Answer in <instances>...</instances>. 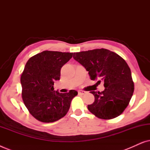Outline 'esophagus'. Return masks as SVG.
I'll return each instance as SVG.
<instances>
[{
  "mask_svg": "<svg viewBox=\"0 0 150 150\" xmlns=\"http://www.w3.org/2000/svg\"><path fill=\"white\" fill-rule=\"evenodd\" d=\"M85 93H86V91H82V90H80V91H79V94H80V95H85Z\"/></svg>",
  "mask_w": 150,
  "mask_h": 150,
  "instance_id": "34e87169",
  "label": "esophagus"
}]
</instances>
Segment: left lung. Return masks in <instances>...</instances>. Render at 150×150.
<instances>
[{
  "label": "left lung",
  "instance_id": "left-lung-1",
  "mask_svg": "<svg viewBox=\"0 0 150 150\" xmlns=\"http://www.w3.org/2000/svg\"><path fill=\"white\" fill-rule=\"evenodd\" d=\"M73 58L89 71L92 81H101L105 89L91 91L95 101L87 108L98 118L110 120L120 115L128 106L134 92V83L127 63L106 49L74 52Z\"/></svg>",
  "mask_w": 150,
  "mask_h": 150
}]
</instances>
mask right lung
Listing matches in <instances>:
<instances>
[{"mask_svg": "<svg viewBox=\"0 0 150 150\" xmlns=\"http://www.w3.org/2000/svg\"><path fill=\"white\" fill-rule=\"evenodd\" d=\"M72 52L43 51L27 61L21 76L22 96L30 113L42 122H54L68 112L78 92L66 93L54 91V83L60 80L61 69Z\"/></svg>", "mask_w": 150, "mask_h": 150, "instance_id": "right-lung-1", "label": "right lung"}]
</instances>
